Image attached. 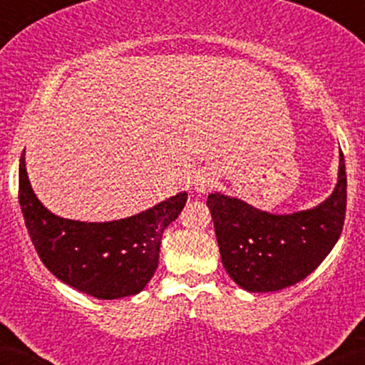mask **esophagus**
Masks as SVG:
<instances>
[{"label": "esophagus", "mask_w": 365, "mask_h": 365, "mask_svg": "<svg viewBox=\"0 0 365 365\" xmlns=\"http://www.w3.org/2000/svg\"><path fill=\"white\" fill-rule=\"evenodd\" d=\"M213 183H215L213 173H210V171H201V173L195 176L194 180V190L197 192V194H206V192L213 187Z\"/></svg>", "instance_id": "1"}]
</instances>
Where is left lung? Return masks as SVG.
Returning <instances> with one entry per match:
<instances>
[{
    "instance_id": "8db88e82",
    "label": "left lung",
    "mask_w": 365,
    "mask_h": 365,
    "mask_svg": "<svg viewBox=\"0 0 365 365\" xmlns=\"http://www.w3.org/2000/svg\"><path fill=\"white\" fill-rule=\"evenodd\" d=\"M222 263L232 280L250 293H274L298 284L331 253L346 211L345 158L339 152L338 183L312 210L275 215L242 199L207 195Z\"/></svg>"
}]
</instances>
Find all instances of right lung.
<instances>
[{"mask_svg":"<svg viewBox=\"0 0 365 365\" xmlns=\"http://www.w3.org/2000/svg\"><path fill=\"white\" fill-rule=\"evenodd\" d=\"M19 202L39 258L67 286L98 299L138 294L154 275L164 228L187 202L180 192L142 213L112 222H79L51 213L31 187L26 150L19 168Z\"/></svg>","mask_w":365,"mask_h":365,"instance_id":"obj_1","label":"right lung"}]
</instances>
